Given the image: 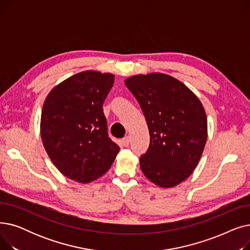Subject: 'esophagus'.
Listing matches in <instances>:
<instances>
[{
	"mask_svg": "<svg viewBox=\"0 0 250 250\" xmlns=\"http://www.w3.org/2000/svg\"><path fill=\"white\" fill-rule=\"evenodd\" d=\"M123 144H124L125 147H127L129 145V137H125L123 139Z\"/></svg>",
	"mask_w": 250,
	"mask_h": 250,
	"instance_id": "1",
	"label": "esophagus"
}]
</instances>
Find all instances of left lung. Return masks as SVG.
<instances>
[{
	"instance_id": "1",
	"label": "left lung",
	"mask_w": 250,
	"mask_h": 250,
	"mask_svg": "<svg viewBox=\"0 0 250 250\" xmlns=\"http://www.w3.org/2000/svg\"><path fill=\"white\" fill-rule=\"evenodd\" d=\"M125 86L147 121L150 146L141 156L142 171L163 188L188 178L198 165L208 138L202 102L177 79L162 73L136 75Z\"/></svg>"
}]
</instances>
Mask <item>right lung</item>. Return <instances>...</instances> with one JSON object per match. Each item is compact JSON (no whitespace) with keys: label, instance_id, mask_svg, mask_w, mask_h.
<instances>
[{"label":"right lung","instance_id":"right-lung-1","mask_svg":"<svg viewBox=\"0 0 250 250\" xmlns=\"http://www.w3.org/2000/svg\"><path fill=\"white\" fill-rule=\"evenodd\" d=\"M110 73L84 71L57 85L46 96L41 135L60 172L89 183L108 171L120 151L108 137L102 105L113 85Z\"/></svg>","mask_w":250,"mask_h":250}]
</instances>
